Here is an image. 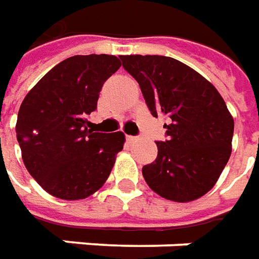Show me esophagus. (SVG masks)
<instances>
[{
  "label": "esophagus",
  "mask_w": 259,
  "mask_h": 259,
  "mask_svg": "<svg viewBox=\"0 0 259 259\" xmlns=\"http://www.w3.org/2000/svg\"><path fill=\"white\" fill-rule=\"evenodd\" d=\"M138 137H133V135H130V137H126V141L130 142V144H134V142H137L138 141Z\"/></svg>",
  "instance_id": "1"
}]
</instances>
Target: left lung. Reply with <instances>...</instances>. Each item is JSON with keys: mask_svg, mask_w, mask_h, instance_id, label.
Here are the masks:
<instances>
[{"mask_svg": "<svg viewBox=\"0 0 259 259\" xmlns=\"http://www.w3.org/2000/svg\"><path fill=\"white\" fill-rule=\"evenodd\" d=\"M139 83L153 117L167 118L157 157L142 167L145 181L160 197L188 202L216 184L232 153L234 121L209 80L164 56H120Z\"/></svg>", "mask_w": 259, "mask_h": 259, "instance_id": "8db88e82", "label": "left lung"}]
</instances>
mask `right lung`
Returning <instances> with one entry per match:
<instances>
[{"instance_id": "right-lung-1", "label": "right lung", "mask_w": 259, "mask_h": 259, "mask_svg": "<svg viewBox=\"0 0 259 259\" xmlns=\"http://www.w3.org/2000/svg\"><path fill=\"white\" fill-rule=\"evenodd\" d=\"M120 67L115 56L69 57L23 99L16 121L22 159L51 195L83 199L109 179L125 137L121 131L93 133L88 117L97 109L104 82Z\"/></svg>"}]
</instances>
